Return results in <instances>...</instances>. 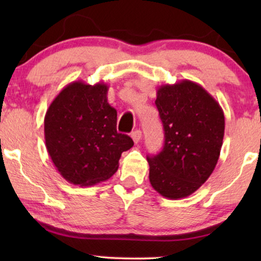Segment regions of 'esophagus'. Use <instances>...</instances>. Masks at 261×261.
I'll use <instances>...</instances> for the list:
<instances>
[{"label":"esophagus","mask_w":261,"mask_h":261,"mask_svg":"<svg viewBox=\"0 0 261 261\" xmlns=\"http://www.w3.org/2000/svg\"><path fill=\"white\" fill-rule=\"evenodd\" d=\"M132 139H133V141L135 142V144H138L139 141H140V139H141V130H139V129H137V130H134L133 133H132Z\"/></svg>","instance_id":"34e87169"}]
</instances>
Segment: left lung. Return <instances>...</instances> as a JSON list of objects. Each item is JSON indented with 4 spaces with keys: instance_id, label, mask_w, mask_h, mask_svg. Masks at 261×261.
<instances>
[{
    "instance_id": "obj_1",
    "label": "left lung",
    "mask_w": 261,
    "mask_h": 261,
    "mask_svg": "<svg viewBox=\"0 0 261 261\" xmlns=\"http://www.w3.org/2000/svg\"><path fill=\"white\" fill-rule=\"evenodd\" d=\"M155 106L165 142L162 152L147 156L149 181L164 197H188L205 183L219 160L223 110L208 91L188 80L162 85Z\"/></svg>"
}]
</instances>
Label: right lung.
Masks as SVG:
<instances>
[{
	"label": "right lung",
	"mask_w": 261,
	"mask_h": 261,
	"mask_svg": "<svg viewBox=\"0 0 261 261\" xmlns=\"http://www.w3.org/2000/svg\"><path fill=\"white\" fill-rule=\"evenodd\" d=\"M109 87L82 81L66 85L49 105L44 121L46 148L69 183L91 187L119 169L122 152L134 142L117 133V112L108 103Z\"/></svg>",
	"instance_id": "add662e5"
}]
</instances>
